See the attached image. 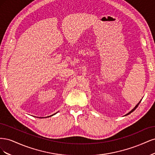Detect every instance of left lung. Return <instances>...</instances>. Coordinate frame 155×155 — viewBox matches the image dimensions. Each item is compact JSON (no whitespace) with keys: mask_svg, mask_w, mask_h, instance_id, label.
Returning a JSON list of instances; mask_svg holds the SVG:
<instances>
[{"mask_svg":"<svg viewBox=\"0 0 155 155\" xmlns=\"http://www.w3.org/2000/svg\"><path fill=\"white\" fill-rule=\"evenodd\" d=\"M141 101H142V100H140V101H139V103H138V104H137V105H136V106H135V107H134V109H132V110H130V112H129V113H127V114H125V116H127V115H129V114H130V113H131V112H133V111H134V110H135V109H137V107H138V105H139V104H140V102H141Z\"/></svg>","mask_w":155,"mask_h":155,"instance_id":"left-lung-1","label":"left lung"}]
</instances>
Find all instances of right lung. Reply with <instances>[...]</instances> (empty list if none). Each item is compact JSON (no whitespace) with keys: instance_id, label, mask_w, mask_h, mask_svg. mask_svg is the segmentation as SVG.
I'll return each mask as SVG.
<instances>
[{"instance_id":"add662e5","label":"right lung","mask_w":155,"mask_h":155,"mask_svg":"<svg viewBox=\"0 0 155 155\" xmlns=\"http://www.w3.org/2000/svg\"><path fill=\"white\" fill-rule=\"evenodd\" d=\"M54 114H55V113ZM53 115H54V114H53ZM53 115H51V116H53ZM47 117H49V116H47Z\"/></svg>"}]
</instances>
